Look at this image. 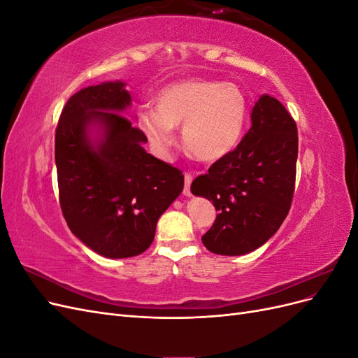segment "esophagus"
I'll use <instances>...</instances> for the list:
<instances>
[{
  "instance_id": "34e87169",
  "label": "esophagus",
  "mask_w": 358,
  "mask_h": 358,
  "mask_svg": "<svg viewBox=\"0 0 358 358\" xmlns=\"http://www.w3.org/2000/svg\"><path fill=\"white\" fill-rule=\"evenodd\" d=\"M191 182H192V175H191V173H185V185H183V196H187V197L191 196Z\"/></svg>"
}]
</instances>
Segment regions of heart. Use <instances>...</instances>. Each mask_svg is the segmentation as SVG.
Here are the masks:
<instances>
[{
	"label": "heart",
	"instance_id": "1",
	"mask_svg": "<svg viewBox=\"0 0 358 358\" xmlns=\"http://www.w3.org/2000/svg\"><path fill=\"white\" fill-rule=\"evenodd\" d=\"M157 110L143 109L138 127L158 154L176 143L175 127L189 152L204 161L220 159L239 143L246 121V99L237 85L213 79H185L157 95Z\"/></svg>",
	"mask_w": 358,
	"mask_h": 358
}]
</instances>
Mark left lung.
Instances as JSON below:
<instances>
[{
    "label": "left lung",
    "instance_id": "obj_1",
    "mask_svg": "<svg viewBox=\"0 0 358 358\" xmlns=\"http://www.w3.org/2000/svg\"><path fill=\"white\" fill-rule=\"evenodd\" d=\"M252 127L231 152L191 183L194 196L218 210L203 245L213 254L243 255L272 237L291 208L299 152L297 125L285 107L262 95Z\"/></svg>",
    "mask_w": 358,
    "mask_h": 358
}]
</instances>
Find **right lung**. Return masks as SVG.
<instances>
[{"label":"right lung","mask_w":358,"mask_h":358,"mask_svg":"<svg viewBox=\"0 0 358 358\" xmlns=\"http://www.w3.org/2000/svg\"><path fill=\"white\" fill-rule=\"evenodd\" d=\"M122 82L88 86L64 106L55 131L59 204L71 233L107 258L145 252L159 216L183 189L176 167L148 154L142 129L121 115L131 103ZM103 138L95 147L89 127Z\"/></svg>","instance_id":"obj_1"}]
</instances>
